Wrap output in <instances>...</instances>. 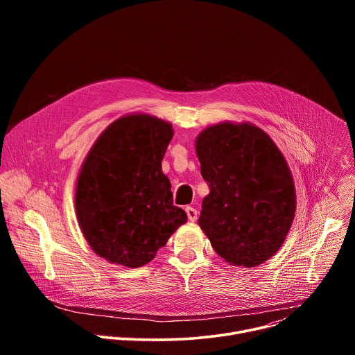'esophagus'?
<instances>
[{"instance_id": "1", "label": "esophagus", "mask_w": 355, "mask_h": 355, "mask_svg": "<svg viewBox=\"0 0 355 355\" xmlns=\"http://www.w3.org/2000/svg\"><path fill=\"white\" fill-rule=\"evenodd\" d=\"M185 212H187V216H188V219H189L191 222H195V220L198 219V211H196V209L188 207V208L185 209Z\"/></svg>"}]
</instances>
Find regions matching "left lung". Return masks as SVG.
I'll return each mask as SVG.
<instances>
[{"mask_svg": "<svg viewBox=\"0 0 355 355\" xmlns=\"http://www.w3.org/2000/svg\"><path fill=\"white\" fill-rule=\"evenodd\" d=\"M200 174L209 187L199 226L227 263L256 267L272 257L291 229L296 195L271 137L248 123H219L198 136Z\"/></svg>", "mask_w": 355, "mask_h": 355, "instance_id": "obj_1", "label": "left lung"}]
</instances>
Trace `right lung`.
Here are the masks:
<instances>
[{"label":"right lung","mask_w":355,"mask_h":355,"mask_svg":"<svg viewBox=\"0 0 355 355\" xmlns=\"http://www.w3.org/2000/svg\"><path fill=\"white\" fill-rule=\"evenodd\" d=\"M171 139L170 123L129 115L111 123L89 150L77 181L76 211L99 257L141 267L187 222L162 171Z\"/></svg>","instance_id":"1"}]
</instances>
